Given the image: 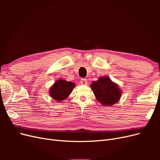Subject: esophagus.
<instances>
[{
    "mask_svg": "<svg viewBox=\"0 0 160 160\" xmlns=\"http://www.w3.org/2000/svg\"><path fill=\"white\" fill-rule=\"evenodd\" d=\"M80 83L81 85H87L88 84V81L85 79H81V81H80Z\"/></svg>",
    "mask_w": 160,
    "mask_h": 160,
    "instance_id": "34e87169",
    "label": "esophagus"
}]
</instances>
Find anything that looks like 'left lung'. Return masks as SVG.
I'll use <instances>...</instances> for the list:
<instances>
[{"label":"left lung","mask_w":160,"mask_h":160,"mask_svg":"<svg viewBox=\"0 0 160 160\" xmlns=\"http://www.w3.org/2000/svg\"><path fill=\"white\" fill-rule=\"evenodd\" d=\"M91 88L96 99L104 106H111L118 102L122 95L119 86L107 76L101 77L97 81L92 82Z\"/></svg>","instance_id":"left-lung-1"}]
</instances>
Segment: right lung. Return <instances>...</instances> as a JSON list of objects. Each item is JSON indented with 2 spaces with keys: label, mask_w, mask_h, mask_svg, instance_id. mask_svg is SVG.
Wrapping results in <instances>:
<instances>
[{
  "label": "right lung",
  "mask_w": 160,
  "mask_h": 160,
  "mask_svg": "<svg viewBox=\"0 0 160 160\" xmlns=\"http://www.w3.org/2000/svg\"><path fill=\"white\" fill-rule=\"evenodd\" d=\"M75 87V84L73 82L59 79L51 88L49 90L50 96L57 101L65 100L68 98Z\"/></svg>",
  "instance_id": "1"
}]
</instances>
